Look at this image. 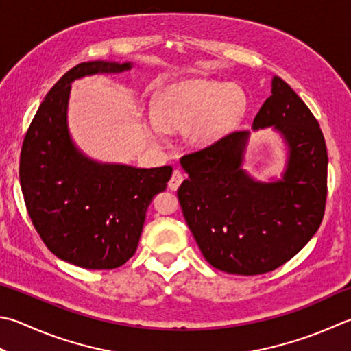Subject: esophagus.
<instances>
[{"label":"esophagus","instance_id":"esophagus-1","mask_svg":"<svg viewBox=\"0 0 351 351\" xmlns=\"http://www.w3.org/2000/svg\"><path fill=\"white\" fill-rule=\"evenodd\" d=\"M182 182H183L182 171L174 169V173H173V176H171L169 182H168V186H169L171 191H177L178 186H180V184H182Z\"/></svg>","mask_w":351,"mask_h":351}]
</instances>
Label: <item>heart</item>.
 <instances>
[{"mask_svg": "<svg viewBox=\"0 0 351 351\" xmlns=\"http://www.w3.org/2000/svg\"><path fill=\"white\" fill-rule=\"evenodd\" d=\"M246 111V96L235 85L189 79L163 88L156 97L154 114L145 122L148 137L168 142V131H186L191 147L206 148L232 131Z\"/></svg>", "mask_w": 351, "mask_h": 351, "instance_id": "1", "label": "heart"}]
</instances>
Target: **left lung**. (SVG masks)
I'll use <instances>...</instances> for the list:
<instances>
[{
    "label": "left lung",
    "instance_id": "left-lung-1",
    "mask_svg": "<svg viewBox=\"0 0 351 351\" xmlns=\"http://www.w3.org/2000/svg\"><path fill=\"white\" fill-rule=\"evenodd\" d=\"M269 127L287 145L280 180L258 182L243 169L249 131L180 158L189 177L177 191L183 217L206 261L226 274L282 266L316 234L326 210V141L312 111L278 76L252 123Z\"/></svg>",
    "mask_w": 351,
    "mask_h": 351
}]
</instances>
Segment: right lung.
Here are the masks:
<instances>
[{
  "instance_id": "1",
  "label": "right lung",
  "mask_w": 351,
  "mask_h": 351,
  "mask_svg": "<svg viewBox=\"0 0 351 351\" xmlns=\"http://www.w3.org/2000/svg\"><path fill=\"white\" fill-rule=\"evenodd\" d=\"M131 67V62L77 64L53 85L23 142L19 182L33 226L50 252L84 269H116L134 255L149 203L173 174L171 167L99 163L70 137L71 82Z\"/></svg>"
}]
</instances>
